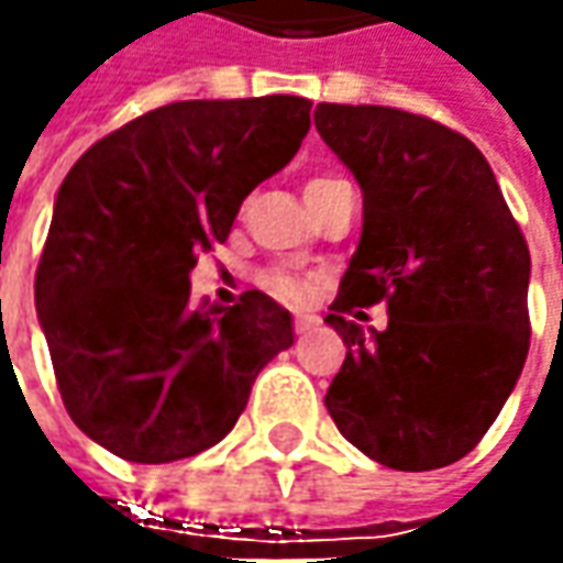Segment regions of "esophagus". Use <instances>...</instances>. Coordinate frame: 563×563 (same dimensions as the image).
I'll list each match as a JSON object with an SVG mask.
<instances>
[{
    "label": "esophagus",
    "instance_id": "1",
    "mask_svg": "<svg viewBox=\"0 0 563 563\" xmlns=\"http://www.w3.org/2000/svg\"><path fill=\"white\" fill-rule=\"evenodd\" d=\"M319 325V316H310V313H300V316H294V332H310V329H316Z\"/></svg>",
    "mask_w": 563,
    "mask_h": 563
}]
</instances>
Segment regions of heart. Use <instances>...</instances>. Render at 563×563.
<instances>
[{
  "instance_id": "heart-1",
  "label": "heart",
  "mask_w": 563,
  "mask_h": 563,
  "mask_svg": "<svg viewBox=\"0 0 563 563\" xmlns=\"http://www.w3.org/2000/svg\"><path fill=\"white\" fill-rule=\"evenodd\" d=\"M329 181H338V178H313L307 190H316V187L329 185ZM263 285H266V291L275 294L278 300H288V303H300L307 294H310V285L303 282V278H297L291 272H282V269H272L263 275Z\"/></svg>"
}]
</instances>
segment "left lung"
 <instances>
[{
    "instance_id": "8db88e82",
    "label": "left lung",
    "mask_w": 563,
    "mask_h": 563,
    "mask_svg": "<svg viewBox=\"0 0 563 563\" xmlns=\"http://www.w3.org/2000/svg\"><path fill=\"white\" fill-rule=\"evenodd\" d=\"M363 190V234L325 322L347 344L325 407L366 457L422 473L470 454L530 351V247L486 156L388 106H316ZM385 302L389 329L346 316Z\"/></svg>"
}]
</instances>
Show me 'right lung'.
<instances>
[{
  "instance_id": "add662e5",
  "label": "right lung",
  "mask_w": 563,
  "mask_h": 563,
  "mask_svg": "<svg viewBox=\"0 0 563 563\" xmlns=\"http://www.w3.org/2000/svg\"><path fill=\"white\" fill-rule=\"evenodd\" d=\"M310 99H185L97 141L58 187L33 278L68 417L134 464L222 442L253 378L294 344L269 294L190 307V269L253 187L291 163Z\"/></svg>"
}]
</instances>
